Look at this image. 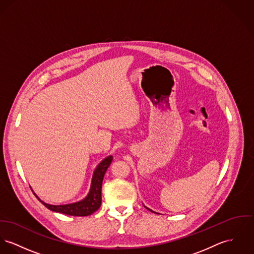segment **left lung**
<instances>
[{
	"instance_id": "left-lung-1",
	"label": "left lung",
	"mask_w": 254,
	"mask_h": 254,
	"mask_svg": "<svg viewBox=\"0 0 254 254\" xmlns=\"http://www.w3.org/2000/svg\"><path fill=\"white\" fill-rule=\"evenodd\" d=\"M145 208H146V207H145ZM147 208V209H148V210H150V211H151V212H155V211H153V210H151V209H150V208ZM155 213H157V212H155Z\"/></svg>"
}]
</instances>
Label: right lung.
<instances>
[{
    "label": "right lung",
    "instance_id": "add662e5",
    "mask_svg": "<svg viewBox=\"0 0 254 254\" xmlns=\"http://www.w3.org/2000/svg\"><path fill=\"white\" fill-rule=\"evenodd\" d=\"M113 161V156L110 155L107 158H105L101 162L97 168L94 171L92 177V183L88 195L81 201H78L76 203L68 204V205H49L43 202L37 195L36 197L39 199V201L52 211L61 212L68 215L73 216H87L92 214L98 208L101 207L102 204V184L104 180V176Z\"/></svg>",
    "mask_w": 254,
    "mask_h": 254
}]
</instances>
